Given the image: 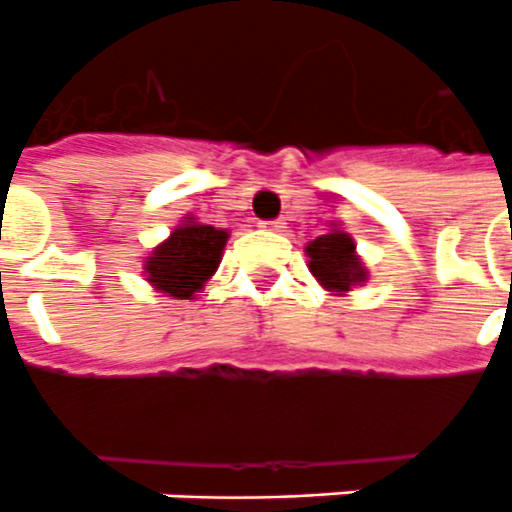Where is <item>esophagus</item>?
<instances>
[{"label":"esophagus","mask_w":512,"mask_h":512,"mask_svg":"<svg viewBox=\"0 0 512 512\" xmlns=\"http://www.w3.org/2000/svg\"><path fill=\"white\" fill-rule=\"evenodd\" d=\"M285 219H271V222H260V227H266V230H274V233H282L285 230Z\"/></svg>","instance_id":"1"}]
</instances>
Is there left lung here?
<instances>
[{
  "instance_id": "left-lung-1",
  "label": "left lung",
  "mask_w": 512,
  "mask_h": 512,
  "mask_svg": "<svg viewBox=\"0 0 512 512\" xmlns=\"http://www.w3.org/2000/svg\"><path fill=\"white\" fill-rule=\"evenodd\" d=\"M306 257H309V271L314 274V279L331 293H347L369 279V271L355 252V241L350 238V233H344L339 227L309 241Z\"/></svg>"
}]
</instances>
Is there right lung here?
Wrapping results in <instances>:
<instances>
[{"label": "right lung", "instance_id": "obj_1", "mask_svg": "<svg viewBox=\"0 0 512 512\" xmlns=\"http://www.w3.org/2000/svg\"><path fill=\"white\" fill-rule=\"evenodd\" d=\"M227 244V230L200 225L195 217H184L168 241L154 246L146 257L143 274L154 290L168 293L179 301L195 298L206 282L214 276Z\"/></svg>", "mask_w": 512, "mask_h": 512}]
</instances>
